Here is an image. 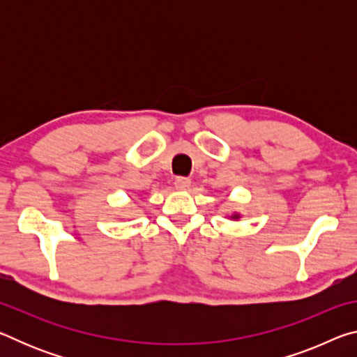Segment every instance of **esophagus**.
I'll return each mask as SVG.
<instances>
[{"instance_id": "1", "label": "esophagus", "mask_w": 357, "mask_h": 357, "mask_svg": "<svg viewBox=\"0 0 357 357\" xmlns=\"http://www.w3.org/2000/svg\"><path fill=\"white\" fill-rule=\"evenodd\" d=\"M174 187H176L178 190H187L190 187V179L178 176L176 179H174Z\"/></svg>"}]
</instances>
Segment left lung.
<instances>
[{
    "mask_svg": "<svg viewBox=\"0 0 357 357\" xmlns=\"http://www.w3.org/2000/svg\"><path fill=\"white\" fill-rule=\"evenodd\" d=\"M239 217H241L239 214H236V213H234L233 215H229V219H233V220H238V219H239Z\"/></svg>",
    "mask_w": 357,
    "mask_h": 357,
    "instance_id": "1",
    "label": "left lung"
}]
</instances>
